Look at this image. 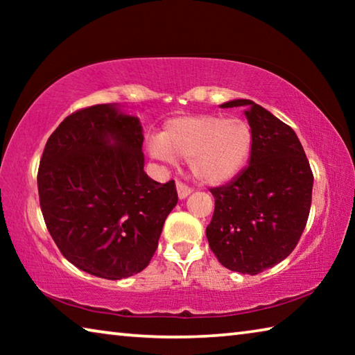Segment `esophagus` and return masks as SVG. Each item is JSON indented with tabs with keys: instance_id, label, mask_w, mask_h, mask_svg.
I'll return each mask as SVG.
<instances>
[{
	"instance_id": "1",
	"label": "esophagus",
	"mask_w": 355,
	"mask_h": 355,
	"mask_svg": "<svg viewBox=\"0 0 355 355\" xmlns=\"http://www.w3.org/2000/svg\"><path fill=\"white\" fill-rule=\"evenodd\" d=\"M191 188L188 184H184L182 182H177V192H178V197L180 199H186L191 194Z\"/></svg>"
}]
</instances>
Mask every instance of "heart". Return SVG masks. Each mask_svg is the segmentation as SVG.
<instances>
[{
  "mask_svg": "<svg viewBox=\"0 0 355 355\" xmlns=\"http://www.w3.org/2000/svg\"><path fill=\"white\" fill-rule=\"evenodd\" d=\"M152 158L175 164L189 159V169L199 182L222 184L235 178L252 152V130L243 119L218 116H183L164 125L159 139L148 142Z\"/></svg>",
  "mask_w": 355,
  "mask_h": 355,
  "instance_id": "heart-1",
  "label": "heart"
}]
</instances>
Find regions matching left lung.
<instances>
[{
  "label": "left lung",
  "instance_id": "left-lung-1",
  "mask_svg": "<svg viewBox=\"0 0 355 355\" xmlns=\"http://www.w3.org/2000/svg\"><path fill=\"white\" fill-rule=\"evenodd\" d=\"M248 106L252 130L249 166L230 183L211 188L209 249L222 266L260 274L291 254L307 225L313 173L291 127L250 100L220 107Z\"/></svg>",
  "mask_w": 355,
  "mask_h": 355
}]
</instances>
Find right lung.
Returning <instances> with one entry per match:
<instances>
[{
    "instance_id": "obj_1",
    "label": "right lung",
    "mask_w": 355,
    "mask_h": 355,
    "mask_svg": "<svg viewBox=\"0 0 355 355\" xmlns=\"http://www.w3.org/2000/svg\"><path fill=\"white\" fill-rule=\"evenodd\" d=\"M142 127L116 103L84 107L48 137L37 172L40 209L58 249L78 269L107 280L148 266L175 182L144 172Z\"/></svg>"
}]
</instances>
